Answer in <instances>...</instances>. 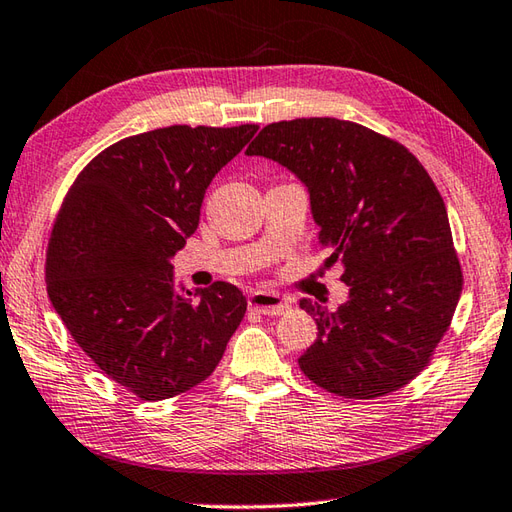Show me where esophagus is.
Wrapping results in <instances>:
<instances>
[{"mask_svg":"<svg viewBox=\"0 0 512 512\" xmlns=\"http://www.w3.org/2000/svg\"><path fill=\"white\" fill-rule=\"evenodd\" d=\"M249 309H254L263 316H280L285 314L289 305L285 298H280L274 291H254V294L249 296Z\"/></svg>","mask_w":512,"mask_h":512,"instance_id":"34e87169","label":"esophagus"}]
</instances>
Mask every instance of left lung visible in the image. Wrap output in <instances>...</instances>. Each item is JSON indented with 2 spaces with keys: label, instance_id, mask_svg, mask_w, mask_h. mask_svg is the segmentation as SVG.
Masks as SVG:
<instances>
[{
  "label": "left lung",
  "instance_id": "left-lung-1",
  "mask_svg": "<svg viewBox=\"0 0 512 512\" xmlns=\"http://www.w3.org/2000/svg\"><path fill=\"white\" fill-rule=\"evenodd\" d=\"M307 185L325 267L340 265L338 311L300 300L318 338L302 373L340 398L375 400L415 380L451 327L462 265L440 192L395 139L360 123L309 117L269 123L249 143Z\"/></svg>",
  "mask_w": 512,
  "mask_h": 512
}]
</instances>
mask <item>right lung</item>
<instances>
[{
  "label": "right lung",
  "mask_w": 512,
  "mask_h": 512,
  "mask_svg": "<svg viewBox=\"0 0 512 512\" xmlns=\"http://www.w3.org/2000/svg\"><path fill=\"white\" fill-rule=\"evenodd\" d=\"M258 130L170 125L112 143L79 172L46 249V287L97 367L156 402L210 378L241 325V289L174 291L170 258L192 236L207 185ZM194 294V296H196Z\"/></svg>",
  "instance_id": "add662e5"
}]
</instances>
